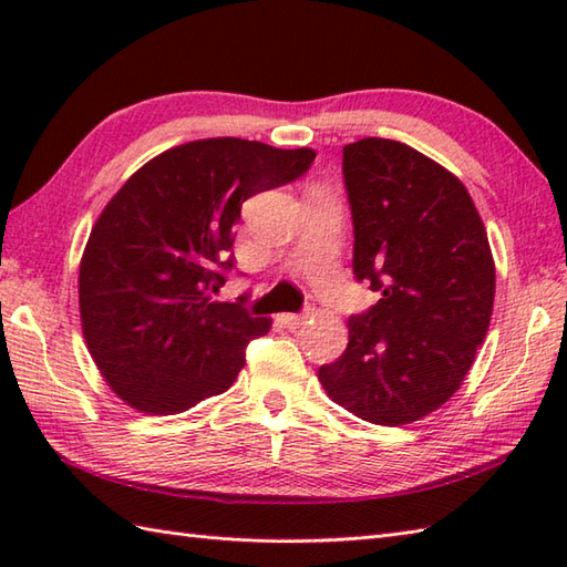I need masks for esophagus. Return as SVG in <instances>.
Here are the masks:
<instances>
[{
    "mask_svg": "<svg viewBox=\"0 0 567 567\" xmlns=\"http://www.w3.org/2000/svg\"><path fill=\"white\" fill-rule=\"evenodd\" d=\"M305 315H277V321L282 323L285 329H290V331H295V329H299L305 323Z\"/></svg>",
    "mask_w": 567,
    "mask_h": 567,
    "instance_id": "esophagus-1",
    "label": "esophagus"
}]
</instances>
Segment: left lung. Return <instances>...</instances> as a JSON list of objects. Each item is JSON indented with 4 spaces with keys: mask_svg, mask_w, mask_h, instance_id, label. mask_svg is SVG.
Returning <instances> with one entry per match:
<instances>
[{
    "mask_svg": "<svg viewBox=\"0 0 567 567\" xmlns=\"http://www.w3.org/2000/svg\"><path fill=\"white\" fill-rule=\"evenodd\" d=\"M353 275L380 299L319 368L336 404L380 426L439 409L473 365L495 302L485 224L461 179L390 138L343 146Z\"/></svg>",
    "mask_w": 567,
    "mask_h": 567,
    "instance_id": "8db88e82",
    "label": "left lung"
}]
</instances>
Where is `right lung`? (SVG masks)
Masks as SVG:
<instances>
[{
	"label": "right lung",
	"instance_id": "add662e5",
	"mask_svg": "<svg viewBox=\"0 0 567 567\" xmlns=\"http://www.w3.org/2000/svg\"><path fill=\"white\" fill-rule=\"evenodd\" d=\"M317 153L207 138L161 153L106 204L80 265L84 341L138 412L177 414L231 388L270 331L244 302H214L234 270L240 204L302 177Z\"/></svg>",
	"mask_w": 567,
	"mask_h": 567
}]
</instances>
